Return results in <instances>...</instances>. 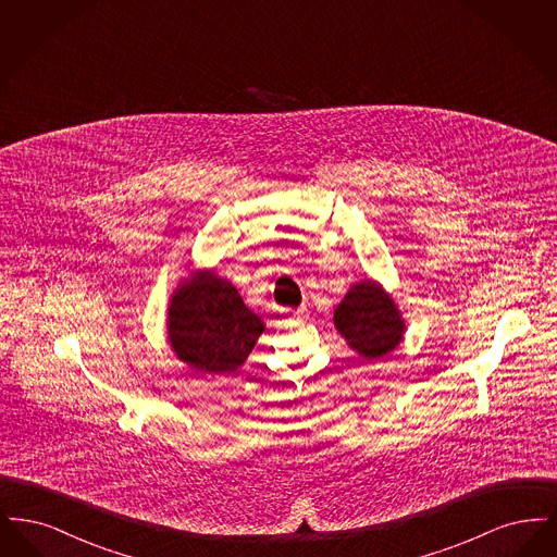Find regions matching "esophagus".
<instances>
[{"label":"esophagus","mask_w":557,"mask_h":557,"mask_svg":"<svg viewBox=\"0 0 557 557\" xmlns=\"http://www.w3.org/2000/svg\"><path fill=\"white\" fill-rule=\"evenodd\" d=\"M286 315H288V319L307 318V309H305V307H300V309H292V311H286Z\"/></svg>","instance_id":"esophagus-1"}]
</instances>
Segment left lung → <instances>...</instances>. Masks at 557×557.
I'll use <instances>...</instances> for the list:
<instances>
[{
	"label": "left lung",
	"instance_id": "1",
	"mask_svg": "<svg viewBox=\"0 0 557 557\" xmlns=\"http://www.w3.org/2000/svg\"><path fill=\"white\" fill-rule=\"evenodd\" d=\"M334 325L346 345L368 361L393 352L407 330L395 298L370 277L348 288L334 309Z\"/></svg>",
	"mask_w": 557,
	"mask_h": 557
}]
</instances>
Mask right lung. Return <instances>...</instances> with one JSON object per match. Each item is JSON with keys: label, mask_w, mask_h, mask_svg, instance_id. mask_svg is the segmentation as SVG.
<instances>
[{"label": "right lung", "mask_w": 557, "mask_h": 557, "mask_svg": "<svg viewBox=\"0 0 557 557\" xmlns=\"http://www.w3.org/2000/svg\"><path fill=\"white\" fill-rule=\"evenodd\" d=\"M263 332L265 321L244 305L238 288L214 269H191L169 298V345L180 361L198 373L238 370Z\"/></svg>", "instance_id": "right-lung-1"}]
</instances>
